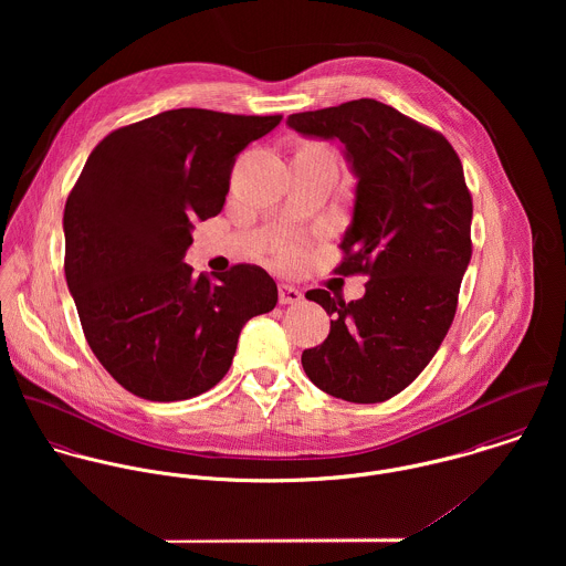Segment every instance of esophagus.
Segmentation results:
<instances>
[{"instance_id":"obj_1","label":"esophagus","mask_w":566,"mask_h":566,"mask_svg":"<svg viewBox=\"0 0 566 566\" xmlns=\"http://www.w3.org/2000/svg\"><path fill=\"white\" fill-rule=\"evenodd\" d=\"M301 298H303V294L296 290V287H292V285H279V303L281 305H296V303H301Z\"/></svg>"}]
</instances>
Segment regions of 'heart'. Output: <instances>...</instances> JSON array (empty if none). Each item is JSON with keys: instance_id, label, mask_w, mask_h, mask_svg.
Instances as JSON below:
<instances>
[{"instance_id": "heart-1", "label": "heart", "mask_w": 566, "mask_h": 566, "mask_svg": "<svg viewBox=\"0 0 566 566\" xmlns=\"http://www.w3.org/2000/svg\"><path fill=\"white\" fill-rule=\"evenodd\" d=\"M279 254H281V261H285V263H287V261H294V259L298 256V248H296L294 243H285V245L281 248V252H279Z\"/></svg>"}]
</instances>
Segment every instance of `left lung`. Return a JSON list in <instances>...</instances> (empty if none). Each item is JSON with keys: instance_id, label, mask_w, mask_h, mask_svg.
Wrapping results in <instances>:
<instances>
[{"instance_id": "8db88e82", "label": "left lung", "mask_w": 566, "mask_h": 566, "mask_svg": "<svg viewBox=\"0 0 566 566\" xmlns=\"http://www.w3.org/2000/svg\"><path fill=\"white\" fill-rule=\"evenodd\" d=\"M287 124L346 146L355 211L333 272L368 276L359 301L307 292L333 321L303 368L335 399L388 401L424 370L455 318L473 254L462 161L442 133L373 97L294 113Z\"/></svg>"}]
</instances>
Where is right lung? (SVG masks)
<instances>
[{"instance_id": "add662e5", "label": "right lung", "mask_w": 566, "mask_h": 566, "mask_svg": "<svg viewBox=\"0 0 566 566\" xmlns=\"http://www.w3.org/2000/svg\"><path fill=\"white\" fill-rule=\"evenodd\" d=\"M283 115L176 108L108 133L67 196L65 276L106 373L146 401H185L229 373L243 324L276 307L259 265L213 279L182 263L191 222L224 207L235 157Z\"/></svg>"}]
</instances>
